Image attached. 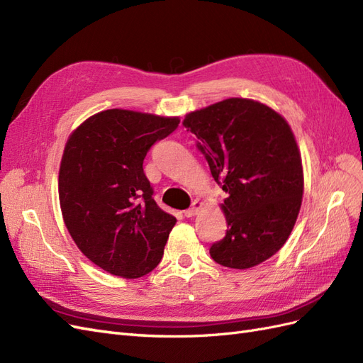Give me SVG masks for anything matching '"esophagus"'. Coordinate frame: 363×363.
Masks as SVG:
<instances>
[{
  "instance_id": "obj_1",
  "label": "esophagus",
  "mask_w": 363,
  "mask_h": 363,
  "mask_svg": "<svg viewBox=\"0 0 363 363\" xmlns=\"http://www.w3.org/2000/svg\"><path fill=\"white\" fill-rule=\"evenodd\" d=\"M201 207H203V203H201L200 200H195V201L192 203V207H191V208H188V211L184 212V215L188 216V218H191V216H194V215L199 213V212L201 211Z\"/></svg>"
}]
</instances>
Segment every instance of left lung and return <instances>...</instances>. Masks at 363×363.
I'll return each mask as SVG.
<instances>
[{
  "mask_svg": "<svg viewBox=\"0 0 363 363\" xmlns=\"http://www.w3.org/2000/svg\"><path fill=\"white\" fill-rule=\"evenodd\" d=\"M212 177L228 194L219 204L225 238L212 259L233 269L268 260L286 242L300 213L304 174L288 121L250 98H227L186 113Z\"/></svg>",
  "mask_w": 363,
  "mask_h": 363,
  "instance_id": "8db88e82",
  "label": "left lung"
}]
</instances>
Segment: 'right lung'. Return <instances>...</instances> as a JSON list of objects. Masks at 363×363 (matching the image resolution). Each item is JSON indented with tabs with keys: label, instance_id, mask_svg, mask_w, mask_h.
Masks as SVG:
<instances>
[{
	"label": "right lung",
	"instance_id": "1",
	"mask_svg": "<svg viewBox=\"0 0 363 363\" xmlns=\"http://www.w3.org/2000/svg\"><path fill=\"white\" fill-rule=\"evenodd\" d=\"M179 116L108 108L77 127L65 144L59 200L75 245L101 269L139 279L162 260L177 223L152 200L142 163Z\"/></svg>",
	"mask_w": 363,
	"mask_h": 363
}]
</instances>
